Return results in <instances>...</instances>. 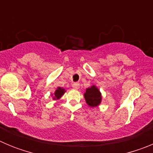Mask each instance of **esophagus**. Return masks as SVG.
Returning a JSON list of instances; mask_svg holds the SVG:
<instances>
[{
    "label": "esophagus",
    "mask_w": 153,
    "mask_h": 153,
    "mask_svg": "<svg viewBox=\"0 0 153 153\" xmlns=\"http://www.w3.org/2000/svg\"><path fill=\"white\" fill-rule=\"evenodd\" d=\"M72 87H73V88L76 89V90H77V89L79 88V83H73V84H72Z\"/></svg>",
    "instance_id": "esophagus-1"
}]
</instances>
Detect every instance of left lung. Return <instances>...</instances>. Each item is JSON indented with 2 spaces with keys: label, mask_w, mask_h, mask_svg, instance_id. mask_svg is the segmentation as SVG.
<instances>
[{
  "label": "left lung",
  "mask_w": 153,
  "mask_h": 153,
  "mask_svg": "<svg viewBox=\"0 0 153 153\" xmlns=\"http://www.w3.org/2000/svg\"><path fill=\"white\" fill-rule=\"evenodd\" d=\"M84 97L86 103L91 107L98 106L102 100L100 92L96 86H92L91 87L86 89V93H84Z\"/></svg>",
  "instance_id": "8db88e82"
}]
</instances>
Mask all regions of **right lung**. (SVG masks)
<instances>
[{
  "instance_id": "add662e5",
  "label": "right lung",
  "mask_w": 153,
  "mask_h": 153,
  "mask_svg": "<svg viewBox=\"0 0 153 153\" xmlns=\"http://www.w3.org/2000/svg\"><path fill=\"white\" fill-rule=\"evenodd\" d=\"M65 93L64 89L61 88V87H58L54 93V97H53V99H54V100L55 99H56V100L60 99V97L63 95V93Z\"/></svg>"
}]
</instances>
